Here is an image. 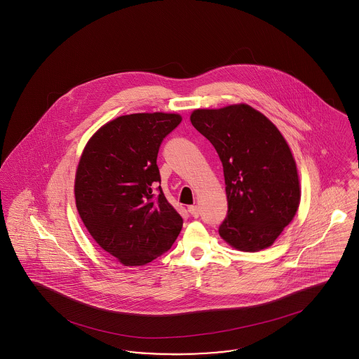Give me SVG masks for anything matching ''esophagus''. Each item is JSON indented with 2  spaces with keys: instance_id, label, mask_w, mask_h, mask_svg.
Returning a JSON list of instances; mask_svg holds the SVG:
<instances>
[{
  "instance_id": "obj_1",
  "label": "esophagus",
  "mask_w": 359,
  "mask_h": 359,
  "mask_svg": "<svg viewBox=\"0 0 359 359\" xmlns=\"http://www.w3.org/2000/svg\"><path fill=\"white\" fill-rule=\"evenodd\" d=\"M189 212H190L194 218H198V217H199V209H198V206H190V208H189Z\"/></svg>"
}]
</instances>
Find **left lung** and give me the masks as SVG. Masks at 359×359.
Returning <instances> with one entry per match:
<instances>
[{"mask_svg":"<svg viewBox=\"0 0 359 359\" xmlns=\"http://www.w3.org/2000/svg\"><path fill=\"white\" fill-rule=\"evenodd\" d=\"M191 123L210 141L224 167L228 214L219 236L244 252L270 247L292 222L301 196L285 138L247 104L196 109Z\"/></svg>","mask_w":359,"mask_h":359,"instance_id":"1","label":"left lung"}]
</instances>
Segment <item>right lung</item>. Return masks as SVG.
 <instances>
[{"mask_svg":"<svg viewBox=\"0 0 359 359\" xmlns=\"http://www.w3.org/2000/svg\"><path fill=\"white\" fill-rule=\"evenodd\" d=\"M180 122V115L163 112L119 116L89 140L80 158L79 214L95 241L125 266L150 263L182 231L157 167L161 142Z\"/></svg>","mask_w":359,"mask_h":359,"instance_id":"add662e5","label":"right lung"}]
</instances>
